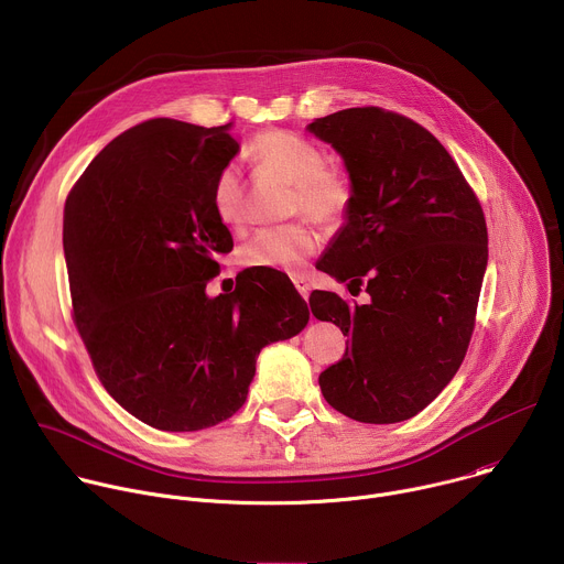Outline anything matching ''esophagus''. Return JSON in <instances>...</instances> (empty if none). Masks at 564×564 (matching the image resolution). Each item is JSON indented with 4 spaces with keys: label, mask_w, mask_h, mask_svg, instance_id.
I'll return each instance as SVG.
<instances>
[{
    "label": "esophagus",
    "mask_w": 564,
    "mask_h": 564,
    "mask_svg": "<svg viewBox=\"0 0 564 564\" xmlns=\"http://www.w3.org/2000/svg\"><path fill=\"white\" fill-rule=\"evenodd\" d=\"M292 283H294V288L299 290V294L303 296V299H307L310 296V281H307V276H303V274H294L292 276Z\"/></svg>",
    "instance_id": "34e87169"
}]
</instances>
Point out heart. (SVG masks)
Listing matches in <instances>:
<instances>
[{
    "mask_svg": "<svg viewBox=\"0 0 564 564\" xmlns=\"http://www.w3.org/2000/svg\"><path fill=\"white\" fill-rule=\"evenodd\" d=\"M252 158L265 170H272L294 183L292 212L337 225L350 207V185L335 172L326 170V151L292 131H265L252 142ZM212 209L216 218L240 229L246 225L243 187L236 167H223L212 185ZM318 236L305 223H288L259 229L240 250V261L248 268L301 272L316 252Z\"/></svg>",
    "mask_w": 564,
    "mask_h": 564,
    "instance_id": "b5f03b06",
    "label": "heart"
}]
</instances>
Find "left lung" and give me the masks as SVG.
I'll return each mask as SVG.
<instances>
[{"label":"left lung","mask_w":564,"mask_h":564,"mask_svg":"<svg viewBox=\"0 0 564 564\" xmlns=\"http://www.w3.org/2000/svg\"><path fill=\"white\" fill-rule=\"evenodd\" d=\"M307 131L344 158L352 194L316 268L370 294L364 305L310 294L312 314L350 337L321 392L364 424L411 420L464 361L489 261L485 214L440 140L404 116L344 109Z\"/></svg>","instance_id":"1"}]
</instances>
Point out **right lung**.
Listing matches in <instances>:
<instances>
[{"mask_svg": "<svg viewBox=\"0 0 564 564\" xmlns=\"http://www.w3.org/2000/svg\"><path fill=\"white\" fill-rule=\"evenodd\" d=\"M229 129L147 120L91 160L64 205L77 333L107 392L158 431L231 417L259 352L310 318L276 272H243L234 292H205L234 248L212 209L214 178L238 153Z\"/></svg>", "mask_w": 564, "mask_h": 564, "instance_id": "add662e5", "label": "right lung"}]
</instances>
